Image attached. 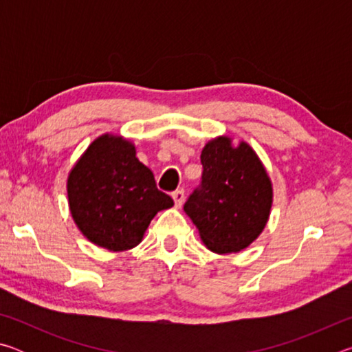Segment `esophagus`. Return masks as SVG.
<instances>
[{
    "label": "esophagus",
    "mask_w": 352,
    "mask_h": 352,
    "mask_svg": "<svg viewBox=\"0 0 352 352\" xmlns=\"http://www.w3.org/2000/svg\"><path fill=\"white\" fill-rule=\"evenodd\" d=\"M172 199H174L177 208H182L183 206V201H184V190L183 189L174 190V192H172Z\"/></svg>",
    "instance_id": "1"
}]
</instances>
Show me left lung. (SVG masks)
<instances>
[{
	"label": "left lung",
	"instance_id": "1",
	"mask_svg": "<svg viewBox=\"0 0 352 352\" xmlns=\"http://www.w3.org/2000/svg\"><path fill=\"white\" fill-rule=\"evenodd\" d=\"M200 162L201 183L184 204V212L211 252H241L258 239L269 220L270 177L245 141L233 146L228 136L206 142Z\"/></svg>",
	"mask_w": 352,
	"mask_h": 352
}]
</instances>
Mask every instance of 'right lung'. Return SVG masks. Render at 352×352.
Here are the masks:
<instances>
[{
    "label": "right lung",
    "mask_w": 352,
    "mask_h": 352,
    "mask_svg": "<svg viewBox=\"0 0 352 352\" xmlns=\"http://www.w3.org/2000/svg\"><path fill=\"white\" fill-rule=\"evenodd\" d=\"M67 190L77 228L110 252L138 245L157 212L174 206L136 158L132 142L110 133L94 140L77 160Z\"/></svg>",
    "instance_id": "add662e5"
}]
</instances>
